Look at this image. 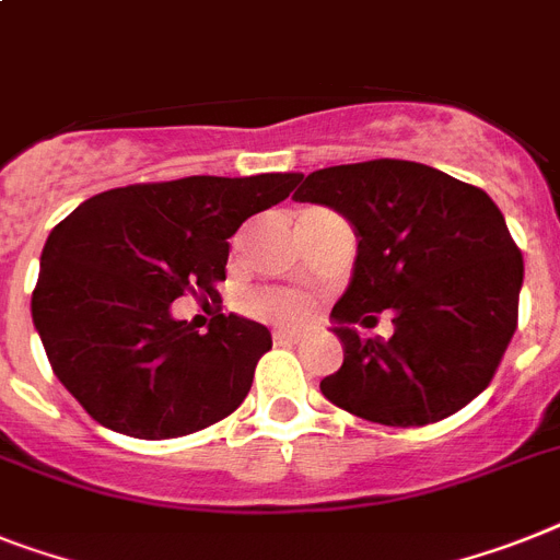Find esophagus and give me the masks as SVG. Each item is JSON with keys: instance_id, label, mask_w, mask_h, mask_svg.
<instances>
[{"instance_id": "obj_1", "label": "esophagus", "mask_w": 560, "mask_h": 560, "mask_svg": "<svg viewBox=\"0 0 560 560\" xmlns=\"http://www.w3.org/2000/svg\"><path fill=\"white\" fill-rule=\"evenodd\" d=\"M300 337H303V335H300L298 329H275L277 343H298Z\"/></svg>"}]
</instances>
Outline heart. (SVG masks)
Segmentation results:
<instances>
[{
  "label": "heart",
  "instance_id": "heart-1",
  "mask_svg": "<svg viewBox=\"0 0 560 560\" xmlns=\"http://www.w3.org/2000/svg\"><path fill=\"white\" fill-rule=\"evenodd\" d=\"M252 312L260 314V317H269V320H303L308 312H312V303H308L306 294L300 291H285V289H269L257 291L252 298Z\"/></svg>",
  "mask_w": 560,
  "mask_h": 560
}]
</instances>
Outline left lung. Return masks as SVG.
Returning a JSON list of instances; mask_svg holds the SVG:
<instances>
[{"label":"left lung","instance_id":"left-lung-1","mask_svg":"<svg viewBox=\"0 0 560 560\" xmlns=\"http://www.w3.org/2000/svg\"><path fill=\"white\" fill-rule=\"evenodd\" d=\"M298 202L335 208L358 234L352 283L331 308L343 366L331 404L383 427H427L495 377L515 326L524 257L487 191L409 160L298 174ZM392 311L396 335L360 338Z\"/></svg>","mask_w":560,"mask_h":560}]
</instances>
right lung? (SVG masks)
I'll return each mask as SVG.
<instances>
[{
    "label": "right lung",
    "instance_id": "right-lung-1",
    "mask_svg": "<svg viewBox=\"0 0 560 560\" xmlns=\"http://www.w3.org/2000/svg\"><path fill=\"white\" fill-rule=\"evenodd\" d=\"M294 186L298 174L140 183L96 194L50 231L31 314L50 369L96 423L165 441L246 400L271 331L217 314L200 335L171 303L214 300L231 234Z\"/></svg>",
    "mask_w": 560,
    "mask_h": 560
}]
</instances>
